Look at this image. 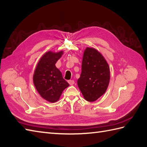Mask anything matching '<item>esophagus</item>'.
<instances>
[{"label": "esophagus", "instance_id": "obj_1", "mask_svg": "<svg viewBox=\"0 0 147 147\" xmlns=\"http://www.w3.org/2000/svg\"><path fill=\"white\" fill-rule=\"evenodd\" d=\"M68 82H69V84L70 85H74V84H75V82H74V80H70L68 81Z\"/></svg>", "mask_w": 147, "mask_h": 147}]
</instances>
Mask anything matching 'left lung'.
Masks as SVG:
<instances>
[{"instance_id":"obj_1","label":"left lung","mask_w":147,"mask_h":147,"mask_svg":"<svg viewBox=\"0 0 147 147\" xmlns=\"http://www.w3.org/2000/svg\"><path fill=\"white\" fill-rule=\"evenodd\" d=\"M110 68L97 50L87 47L82 63V73L78 87L84 98L94 102L105 94L110 82Z\"/></svg>"}]
</instances>
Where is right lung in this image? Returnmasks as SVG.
Returning a JSON list of instances; mask_svg holds the SVG:
<instances>
[{
    "instance_id": "right-lung-1",
    "label": "right lung",
    "mask_w": 147,
    "mask_h": 147,
    "mask_svg": "<svg viewBox=\"0 0 147 147\" xmlns=\"http://www.w3.org/2000/svg\"><path fill=\"white\" fill-rule=\"evenodd\" d=\"M63 55V51H49L43 55L35 70L33 81L38 94L48 102L59 100L65 88L69 86L63 79L62 74L55 67V63Z\"/></svg>"
}]
</instances>
